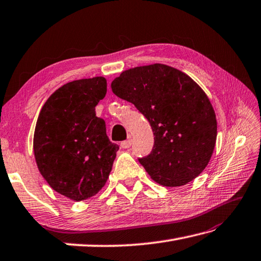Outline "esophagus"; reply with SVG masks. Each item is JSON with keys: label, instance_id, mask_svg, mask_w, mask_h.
I'll use <instances>...</instances> for the list:
<instances>
[{"label": "esophagus", "instance_id": "esophagus-1", "mask_svg": "<svg viewBox=\"0 0 261 261\" xmlns=\"http://www.w3.org/2000/svg\"><path fill=\"white\" fill-rule=\"evenodd\" d=\"M130 145H132V141L130 140H127V141L121 142V144H120V146L123 147V148H128Z\"/></svg>", "mask_w": 261, "mask_h": 261}]
</instances>
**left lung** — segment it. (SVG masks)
Here are the masks:
<instances>
[{
  "instance_id": "left-lung-1",
  "label": "left lung",
  "mask_w": 261,
  "mask_h": 261,
  "mask_svg": "<svg viewBox=\"0 0 261 261\" xmlns=\"http://www.w3.org/2000/svg\"><path fill=\"white\" fill-rule=\"evenodd\" d=\"M111 90L152 127L153 150L138 161L154 181L179 187L204 171L214 152L217 123L208 97L193 79L156 63L124 71Z\"/></svg>"
}]
</instances>
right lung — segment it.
<instances>
[{
	"label": "right lung",
	"mask_w": 261,
	"mask_h": 261,
	"mask_svg": "<svg viewBox=\"0 0 261 261\" xmlns=\"http://www.w3.org/2000/svg\"><path fill=\"white\" fill-rule=\"evenodd\" d=\"M106 92L103 76L68 82L46 100L37 119V167L53 189L74 201L102 189L119 148L106 134L105 120L95 116Z\"/></svg>",
	"instance_id": "add662e5"
}]
</instances>
